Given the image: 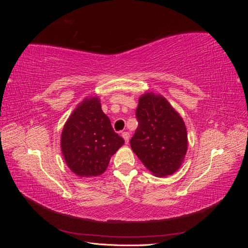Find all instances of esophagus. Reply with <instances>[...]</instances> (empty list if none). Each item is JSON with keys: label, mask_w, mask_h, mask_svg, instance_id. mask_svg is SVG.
<instances>
[{"label": "esophagus", "mask_w": 248, "mask_h": 248, "mask_svg": "<svg viewBox=\"0 0 248 248\" xmlns=\"http://www.w3.org/2000/svg\"><path fill=\"white\" fill-rule=\"evenodd\" d=\"M122 137H123V139L125 140V142L126 144H128V141H129V138H130V134H129V132H122Z\"/></svg>", "instance_id": "esophagus-1"}]
</instances>
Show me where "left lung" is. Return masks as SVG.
I'll list each match as a JSON object with an SVG mask.
<instances>
[{
  "mask_svg": "<svg viewBox=\"0 0 248 248\" xmlns=\"http://www.w3.org/2000/svg\"><path fill=\"white\" fill-rule=\"evenodd\" d=\"M138 128L130 140L132 151L157 177L175 172L187 151V132L182 118L164 97L146 93L136 111Z\"/></svg>",
  "mask_w": 248,
  "mask_h": 248,
  "instance_id": "8db88e82",
  "label": "left lung"
}]
</instances>
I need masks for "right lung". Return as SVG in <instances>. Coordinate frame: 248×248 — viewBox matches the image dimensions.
Segmentation results:
<instances>
[{
	"instance_id": "obj_1",
	"label": "right lung",
	"mask_w": 248,
	"mask_h": 248,
	"mask_svg": "<svg viewBox=\"0 0 248 248\" xmlns=\"http://www.w3.org/2000/svg\"><path fill=\"white\" fill-rule=\"evenodd\" d=\"M124 144L112 129L97 97H90L73 110L64 126L61 148L67 166L79 177L99 176L110 157Z\"/></svg>"
}]
</instances>
